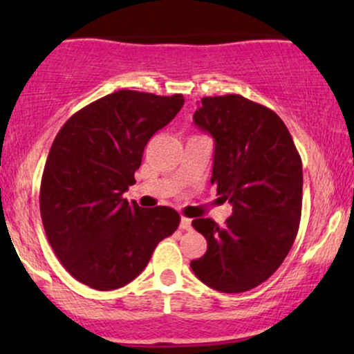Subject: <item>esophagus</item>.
Returning <instances> with one entry per match:
<instances>
[{"mask_svg":"<svg viewBox=\"0 0 354 354\" xmlns=\"http://www.w3.org/2000/svg\"><path fill=\"white\" fill-rule=\"evenodd\" d=\"M180 228H181L183 231H188V230H191V219H189V218H185V216H183V218H181V221H180Z\"/></svg>","mask_w":354,"mask_h":354,"instance_id":"34e87169","label":"esophagus"}]
</instances>
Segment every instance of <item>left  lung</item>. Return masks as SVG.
<instances>
[{"label": "left lung", "mask_w": 354, "mask_h": 354, "mask_svg": "<svg viewBox=\"0 0 354 354\" xmlns=\"http://www.w3.org/2000/svg\"><path fill=\"white\" fill-rule=\"evenodd\" d=\"M193 120L213 136L211 185L233 214L225 226L193 219L208 250L191 270L213 290L243 293L266 281L293 246L301 219V158L281 118L241 95L206 96Z\"/></svg>", "instance_id": "1"}]
</instances>
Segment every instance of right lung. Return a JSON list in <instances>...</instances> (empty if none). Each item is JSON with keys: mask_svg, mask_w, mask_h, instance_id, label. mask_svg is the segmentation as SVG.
Masks as SVG:
<instances>
[{"mask_svg": "<svg viewBox=\"0 0 354 354\" xmlns=\"http://www.w3.org/2000/svg\"><path fill=\"white\" fill-rule=\"evenodd\" d=\"M183 104V95L121 89L75 113L53 141L39 189L43 226L61 265L93 290L133 281L180 225L173 208H141L123 193L149 138Z\"/></svg>", "mask_w": 354, "mask_h": 354, "instance_id": "obj_1", "label": "right lung"}]
</instances>
